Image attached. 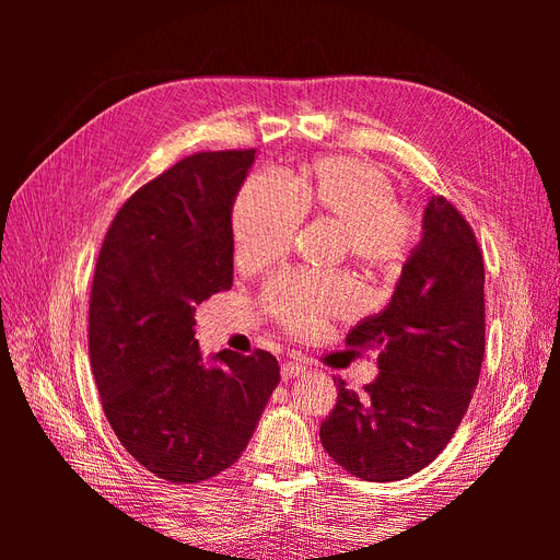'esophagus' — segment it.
I'll use <instances>...</instances> for the list:
<instances>
[{
    "label": "esophagus",
    "mask_w": 560,
    "mask_h": 560,
    "mask_svg": "<svg viewBox=\"0 0 560 560\" xmlns=\"http://www.w3.org/2000/svg\"><path fill=\"white\" fill-rule=\"evenodd\" d=\"M308 366H306V362L303 360H287L284 364H282V369H280V374H282V381H292V378H296L299 374H303V371H306Z\"/></svg>",
    "instance_id": "1"
}]
</instances>
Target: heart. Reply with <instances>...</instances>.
I'll return each instance as SVG.
<instances>
[{"label":"heart","mask_w":560,"mask_h":560,"mask_svg":"<svg viewBox=\"0 0 560 560\" xmlns=\"http://www.w3.org/2000/svg\"><path fill=\"white\" fill-rule=\"evenodd\" d=\"M303 217L336 224L338 249L371 278L397 273L418 235L416 219L397 202V186L383 167L331 156L308 165L292 186L270 173L247 179L231 217L235 264L245 270L276 264ZM264 306L282 329L303 338L350 315L354 294L338 276H282L266 287Z\"/></svg>","instance_id":"b5f03b06"}]
</instances>
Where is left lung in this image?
<instances>
[{
  "label": "left lung",
  "mask_w": 560,
  "mask_h": 560,
  "mask_svg": "<svg viewBox=\"0 0 560 560\" xmlns=\"http://www.w3.org/2000/svg\"><path fill=\"white\" fill-rule=\"evenodd\" d=\"M483 257L444 196L422 212V233L387 308L354 327L352 350H378V376L338 399L319 442L364 481H399L446 448L467 411L486 348Z\"/></svg>",
  "instance_id": "1"
}]
</instances>
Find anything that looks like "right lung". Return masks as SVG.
<instances>
[{
  "label": "right lung",
  "instance_id": "right-lung-1",
  "mask_svg": "<svg viewBox=\"0 0 560 560\" xmlns=\"http://www.w3.org/2000/svg\"><path fill=\"white\" fill-rule=\"evenodd\" d=\"M254 149L175 163L118 210L95 264L91 366L124 448L173 483L229 469L280 383L270 352L202 360L196 306L233 284L235 196Z\"/></svg>",
  "mask_w": 560,
  "mask_h": 560
}]
</instances>
